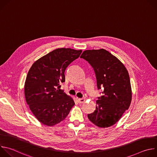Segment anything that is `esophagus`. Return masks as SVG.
I'll list each match as a JSON object with an SVG mask.
<instances>
[{
	"label": "esophagus",
	"mask_w": 157,
	"mask_h": 157,
	"mask_svg": "<svg viewBox=\"0 0 157 157\" xmlns=\"http://www.w3.org/2000/svg\"><path fill=\"white\" fill-rule=\"evenodd\" d=\"M84 101H85V100H84V99H83V98H78V102L79 104L83 103V102H84Z\"/></svg>",
	"instance_id": "34e87169"
}]
</instances>
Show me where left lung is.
I'll return each mask as SVG.
<instances>
[{"instance_id":"left-lung-1","label":"left lung","mask_w":157,"mask_h":157,"mask_svg":"<svg viewBox=\"0 0 157 157\" xmlns=\"http://www.w3.org/2000/svg\"><path fill=\"white\" fill-rule=\"evenodd\" d=\"M91 65L98 89L104 87L96 101L94 113L87 117L96 125L105 128L114 125L127 110L132 101L130 78L123 63L104 49L86 50L80 56Z\"/></svg>"}]
</instances>
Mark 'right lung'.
Masks as SVG:
<instances>
[{
  "label": "right lung",
  "instance_id": "right-lung-1",
  "mask_svg": "<svg viewBox=\"0 0 157 157\" xmlns=\"http://www.w3.org/2000/svg\"><path fill=\"white\" fill-rule=\"evenodd\" d=\"M82 50L58 48L36 60L25 82L26 102L43 124L53 126L68 115L75 102L61 89L67 67L78 58Z\"/></svg>",
  "mask_w": 157,
  "mask_h": 157
}]
</instances>
